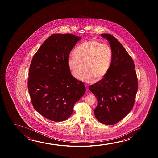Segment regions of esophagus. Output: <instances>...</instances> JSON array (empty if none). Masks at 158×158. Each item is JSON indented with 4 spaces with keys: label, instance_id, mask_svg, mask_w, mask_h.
<instances>
[{
    "label": "esophagus",
    "instance_id": "34e87169",
    "mask_svg": "<svg viewBox=\"0 0 158 158\" xmlns=\"http://www.w3.org/2000/svg\"><path fill=\"white\" fill-rule=\"evenodd\" d=\"M85 87H86V88L87 90H89V88H88V87L87 85H85Z\"/></svg>",
    "mask_w": 158,
    "mask_h": 158
}]
</instances>
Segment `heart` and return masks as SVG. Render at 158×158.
I'll return each mask as SVG.
<instances>
[{
    "label": "heart",
    "mask_w": 158,
    "mask_h": 158,
    "mask_svg": "<svg viewBox=\"0 0 158 158\" xmlns=\"http://www.w3.org/2000/svg\"><path fill=\"white\" fill-rule=\"evenodd\" d=\"M74 57L67 59L72 76L77 80L91 83L103 79L108 73L112 60V51L107 44L95 40L86 41L74 50ZM85 68L84 69V68Z\"/></svg>",
    "instance_id": "heart-1"
}]
</instances>
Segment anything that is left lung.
Masks as SVG:
<instances>
[{"label":"left lung","instance_id":"1","mask_svg":"<svg viewBox=\"0 0 158 158\" xmlns=\"http://www.w3.org/2000/svg\"><path fill=\"white\" fill-rule=\"evenodd\" d=\"M112 51L110 68L105 78L89 89L98 100L94 110L96 119L112 125L123 119L134 106L138 90V79L134 62L123 46L114 37L104 33Z\"/></svg>","mask_w":158,"mask_h":158}]
</instances>
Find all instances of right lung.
<instances>
[{
  "label": "right lung",
  "mask_w": 158,
  "mask_h": 158,
  "mask_svg": "<svg viewBox=\"0 0 158 158\" xmlns=\"http://www.w3.org/2000/svg\"><path fill=\"white\" fill-rule=\"evenodd\" d=\"M81 39L69 33L51 35L31 63L28 89L32 104L38 112L50 120L68 119L74 105L86 92L84 83L72 76L67 66L69 53Z\"/></svg>",
  "instance_id": "add662e5"
}]
</instances>
